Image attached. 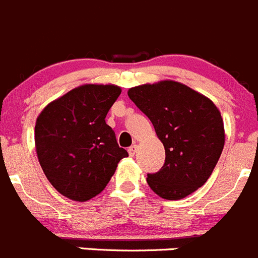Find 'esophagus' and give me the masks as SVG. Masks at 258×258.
Masks as SVG:
<instances>
[{
	"label": "esophagus",
	"mask_w": 258,
	"mask_h": 258,
	"mask_svg": "<svg viewBox=\"0 0 258 258\" xmlns=\"http://www.w3.org/2000/svg\"><path fill=\"white\" fill-rule=\"evenodd\" d=\"M136 151H137V145H132L131 148L128 149L130 156H135V154H136Z\"/></svg>",
	"instance_id": "34e87169"
}]
</instances>
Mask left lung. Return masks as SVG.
<instances>
[{
    "label": "left lung",
    "mask_w": 258,
    "mask_h": 258,
    "mask_svg": "<svg viewBox=\"0 0 258 258\" xmlns=\"http://www.w3.org/2000/svg\"><path fill=\"white\" fill-rule=\"evenodd\" d=\"M130 99L145 113L165 149V163L148 184L165 200L191 195L213 173L225 132L220 112L205 95L172 80L135 86Z\"/></svg>",
    "instance_id": "obj_1"
}]
</instances>
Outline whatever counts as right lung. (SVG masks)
<instances>
[{"instance_id": "1", "label": "right lung", "mask_w": 258, "mask_h": 258, "mask_svg": "<svg viewBox=\"0 0 258 258\" xmlns=\"http://www.w3.org/2000/svg\"><path fill=\"white\" fill-rule=\"evenodd\" d=\"M121 94L117 85L85 84L50 102L35 123V149L45 177L67 199L99 195L128 153L105 123Z\"/></svg>"}]
</instances>
